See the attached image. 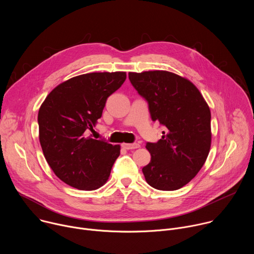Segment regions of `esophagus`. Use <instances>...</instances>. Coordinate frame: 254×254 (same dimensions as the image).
I'll return each instance as SVG.
<instances>
[{
  "mask_svg": "<svg viewBox=\"0 0 254 254\" xmlns=\"http://www.w3.org/2000/svg\"><path fill=\"white\" fill-rule=\"evenodd\" d=\"M123 147L127 150H134L140 147V144L137 142H133V143H123Z\"/></svg>",
  "mask_w": 254,
  "mask_h": 254,
  "instance_id": "34e87169",
  "label": "esophagus"
}]
</instances>
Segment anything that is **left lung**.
I'll use <instances>...</instances> for the list:
<instances>
[{"label":"left lung","instance_id":"8db88e82","mask_svg":"<svg viewBox=\"0 0 254 254\" xmlns=\"http://www.w3.org/2000/svg\"><path fill=\"white\" fill-rule=\"evenodd\" d=\"M128 78L149 103L154 122L166 127L157 142H147L151 162L142 168L155 189L182 188L203 167L211 147V113L199 89L187 78L165 70L129 72Z\"/></svg>","mask_w":254,"mask_h":254}]
</instances>
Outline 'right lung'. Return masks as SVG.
<instances>
[{"mask_svg":"<svg viewBox=\"0 0 254 254\" xmlns=\"http://www.w3.org/2000/svg\"><path fill=\"white\" fill-rule=\"evenodd\" d=\"M127 78L126 72H92L56 86L38 113L44 157L63 182L92 191L103 186L121 154V146L88 136L101 118L107 97Z\"/></svg>","mask_w":254,"mask_h":254,"instance_id":"obj_1","label":"right lung"}]
</instances>
